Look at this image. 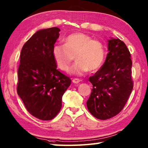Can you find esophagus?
<instances>
[{
  "mask_svg": "<svg viewBox=\"0 0 148 148\" xmlns=\"http://www.w3.org/2000/svg\"><path fill=\"white\" fill-rule=\"evenodd\" d=\"M80 80L79 79H77V78H74L72 79V82H73L74 84H78L79 83Z\"/></svg>",
  "mask_w": 148,
  "mask_h": 148,
  "instance_id": "1",
  "label": "esophagus"
}]
</instances>
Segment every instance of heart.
Returning a JSON list of instances; mask_svg holds the SVG:
<instances>
[{
	"instance_id": "b5f03b06",
	"label": "heart",
	"mask_w": 148,
	"mask_h": 148,
	"mask_svg": "<svg viewBox=\"0 0 148 148\" xmlns=\"http://www.w3.org/2000/svg\"><path fill=\"white\" fill-rule=\"evenodd\" d=\"M53 56L57 66L62 71H69L75 57L77 62L70 73L82 76L88 71L93 72L101 68L104 61L105 49L100 41L77 32L67 36L63 45H55Z\"/></svg>"
}]
</instances>
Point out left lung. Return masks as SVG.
I'll return each instance as SVG.
<instances>
[{
  "mask_svg": "<svg viewBox=\"0 0 148 148\" xmlns=\"http://www.w3.org/2000/svg\"><path fill=\"white\" fill-rule=\"evenodd\" d=\"M108 42L106 61L89 79L92 89L87 101L90 113L102 120L118 114L133 89L132 60L128 48L119 38H111Z\"/></svg>",
  "mask_w": 148,
  "mask_h": 148,
  "instance_id": "left-lung-1",
  "label": "left lung"
}]
</instances>
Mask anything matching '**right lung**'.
I'll return each mask as SVG.
<instances>
[{
	"label": "right lung",
	"instance_id": "add662e5",
	"mask_svg": "<svg viewBox=\"0 0 148 148\" xmlns=\"http://www.w3.org/2000/svg\"><path fill=\"white\" fill-rule=\"evenodd\" d=\"M58 27L38 31L22 47L17 75V94L30 114L47 121L62 106V97L71 79L57 69L53 48L59 37Z\"/></svg>",
	"mask_w": 148,
	"mask_h": 148
}]
</instances>
